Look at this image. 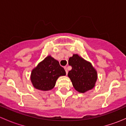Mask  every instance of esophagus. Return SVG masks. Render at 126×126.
<instances>
[{"label": "esophagus", "mask_w": 126, "mask_h": 126, "mask_svg": "<svg viewBox=\"0 0 126 126\" xmlns=\"http://www.w3.org/2000/svg\"><path fill=\"white\" fill-rule=\"evenodd\" d=\"M64 69H65V71H66V74H68V68H67V67L66 66H65L64 67Z\"/></svg>", "instance_id": "obj_1"}]
</instances>
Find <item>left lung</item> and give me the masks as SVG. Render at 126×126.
<instances>
[{
  "label": "left lung",
  "mask_w": 126,
  "mask_h": 126,
  "mask_svg": "<svg viewBox=\"0 0 126 126\" xmlns=\"http://www.w3.org/2000/svg\"><path fill=\"white\" fill-rule=\"evenodd\" d=\"M68 62L72 69L68 76L75 90L82 93L92 90L97 79V71L92 64L78 54H73Z\"/></svg>",
  "instance_id": "8db88e82"
}]
</instances>
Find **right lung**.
Masks as SVG:
<instances>
[{
	"instance_id": "1",
	"label": "right lung",
	"mask_w": 126,
	"mask_h": 126,
	"mask_svg": "<svg viewBox=\"0 0 126 126\" xmlns=\"http://www.w3.org/2000/svg\"><path fill=\"white\" fill-rule=\"evenodd\" d=\"M65 75V71L60 65L59 62L48 55L32 69L30 80L36 89L49 91L55 87L58 77Z\"/></svg>"
}]
</instances>
